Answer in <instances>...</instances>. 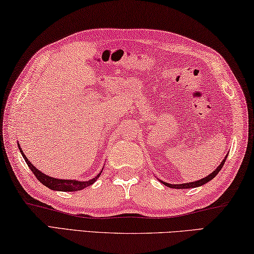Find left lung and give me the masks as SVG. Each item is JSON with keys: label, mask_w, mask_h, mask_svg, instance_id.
I'll list each match as a JSON object with an SVG mask.
<instances>
[{"label": "left lung", "mask_w": 254, "mask_h": 254, "mask_svg": "<svg viewBox=\"0 0 254 254\" xmlns=\"http://www.w3.org/2000/svg\"><path fill=\"white\" fill-rule=\"evenodd\" d=\"M226 157H228V155H226L223 161L221 162L220 165L217 166V167L215 168V170L211 173V174H208L206 177H204V179H202V180H198V181H195V182H190V183H184V184H170V183H166V182H163V181H161V180H159V181H161V183H163L165 186H168V188H171V189H179V190H181V189H194V188H198V186H202V185H204V184H206L207 182L212 181L217 174H219V172L221 171V168L223 167V165H224Z\"/></svg>", "instance_id": "left-lung-1"}]
</instances>
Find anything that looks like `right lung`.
<instances>
[{"label": "right lung", "instance_id": "add662e5", "mask_svg": "<svg viewBox=\"0 0 254 254\" xmlns=\"http://www.w3.org/2000/svg\"><path fill=\"white\" fill-rule=\"evenodd\" d=\"M17 146H19V149H20V153L22 156H23L25 163L28 164V166L30 167V170L32 171V173L34 174V176L37 177L39 182H41V184H43L44 186H47L48 189L53 190H61V192H75V190H83L84 188H87V186H90L92 185L95 182L98 180V177L100 176L101 172L98 174L97 176L93 177V179L89 180V181H77V180H60V179H55V177H51V176H48L42 173L41 171H39L38 168H35L34 165L30 163V161L23 153V150L21 149L20 147V144L17 143ZM104 170V168H102Z\"/></svg>", "mask_w": 254, "mask_h": 254}]
</instances>
